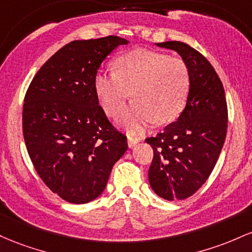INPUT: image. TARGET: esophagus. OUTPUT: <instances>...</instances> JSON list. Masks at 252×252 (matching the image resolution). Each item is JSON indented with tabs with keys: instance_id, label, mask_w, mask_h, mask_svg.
I'll use <instances>...</instances> for the list:
<instances>
[{
	"instance_id": "obj_1",
	"label": "esophagus",
	"mask_w": 252,
	"mask_h": 252,
	"mask_svg": "<svg viewBox=\"0 0 252 252\" xmlns=\"http://www.w3.org/2000/svg\"><path fill=\"white\" fill-rule=\"evenodd\" d=\"M140 139L138 137H133L132 134H128L127 135V143H128V146L129 148H133V146L135 145V144L138 143Z\"/></svg>"
}]
</instances>
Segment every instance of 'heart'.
I'll return each mask as SVG.
<instances>
[{
  "instance_id": "b5f03b06",
  "label": "heart",
  "mask_w": 252,
  "mask_h": 252,
  "mask_svg": "<svg viewBox=\"0 0 252 252\" xmlns=\"http://www.w3.org/2000/svg\"><path fill=\"white\" fill-rule=\"evenodd\" d=\"M94 87L103 109L113 118L123 113L132 93L135 100L123 123L139 132L154 120L163 124L179 117L190 90V72L181 57L138 49L115 58L113 73L98 72Z\"/></svg>"
}]
</instances>
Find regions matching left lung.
Instances as JSON below:
<instances>
[{"label": "left lung", "mask_w": 252, "mask_h": 252, "mask_svg": "<svg viewBox=\"0 0 252 252\" xmlns=\"http://www.w3.org/2000/svg\"><path fill=\"white\" fill-rule=\"evenodd\" d=\"M175 50L190 72L187 104L179 119L145 141L154 150L149 182L158 196L183 200L196 193L210 177L227 132V103L216 70L186 42H158Z\"/></svg>", "instance_id": "1"}]
</instances>
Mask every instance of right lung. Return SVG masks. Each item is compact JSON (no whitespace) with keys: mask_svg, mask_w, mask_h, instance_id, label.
Segmentation results:
<instances>
[{"mask_svg":"<svg viewBox=\"0 0 252 252\" xmlns=\"http://www.w3.org/2000/svg\"><path fill=\"white\" fill-rule=\"evenodd\" d=\"M127 40H75L36 72L22 109V132L34 169L51 191L71 203L93 201L127 150L98 104L94 81L104 58Z\"/></svg>","mask_w":252,"mask_h":252,"instance_id":"1","label":"right lung"}]
</instances>
